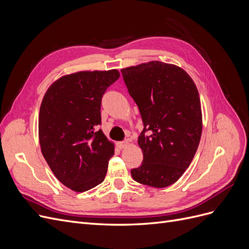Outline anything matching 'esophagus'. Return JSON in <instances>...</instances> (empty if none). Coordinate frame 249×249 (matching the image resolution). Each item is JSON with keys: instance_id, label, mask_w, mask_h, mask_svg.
<instances>
[{"instance_id": "obj_1", "label": "esophagus", "mask_w": 249, "mask_h": 249, "mask_svg": "<svg viewBox=\"0 0 249 249\" xmlns=\"http://www.w3.org/2000/svg\"><path fill=\"white\" fill-rule=\"evenodd\" d=\"M117 145H118V147H119L120 149H124V148L129 147V146L131 145V143H130L129 140H126V141H124V142H118Z\"/></svg>"}]
</instances>
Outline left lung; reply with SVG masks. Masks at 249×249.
Returning <instances> with one entry per match:
<instances>
[{"instance_id":"obj_1","label":"left lung","mask_w":249,"mask_h":249,"mask_svg":"<svg viewBox=\"0 0 249 249\" xmlns=\"http://www.w3.org/2000/svg\"><path fill=\"white\" fill-rule=\"evenodd\" d=\"M122 72L144 124L138 138L143 161L131 175L143 185L168 187L189 167L200 141L196 85L182 67L161 61L129 66ZM146 130L149 137L144 135Z\"/></svg>"}]
</instances>
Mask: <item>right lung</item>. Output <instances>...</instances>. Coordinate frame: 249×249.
<instances>
[{
    "label": "right lung",
    "instance_id": "add662e5",
    "mask_svg": "<svg viewBox=\"0 0 249 249\" xmlns=\"http://www.w3.org/2000/svg\"><path fill=\"white\" fill-rule=\"evenodd\" d=\"M120 77L117 70L83 71L60 77L48 88L38 116L40 149L59 182L74 192L101 184L114 155L102 130L101 102Z\"/></svg>",
    "mask_w": 249,
    "mask_h": 249
}]
</instances>
